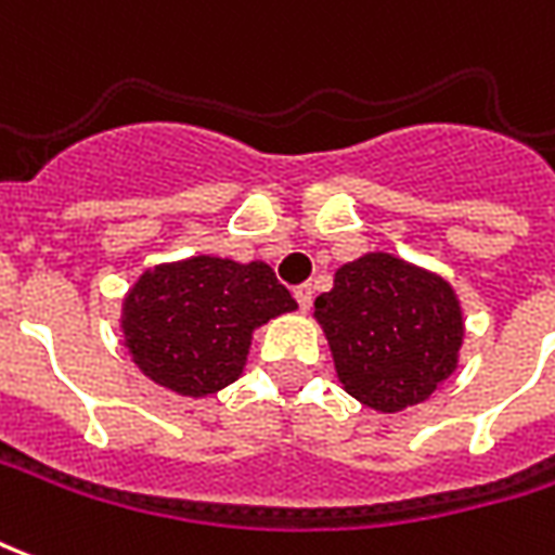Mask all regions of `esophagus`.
Returning a JSON list of instances; mask_svg holds the SVG:
<instances>
[{"instance_id":"1","label":"esophagus","mask_w":555,"mask_h":555,"mask_svg":"<svg viewBox=\"0 0 555 555\" xmlns=\"http://www.w3.org/2000/svg\"><path fill=\"white\" fill-rule=\"evenodd\" d=\"M294 299L299 302V311H309L314 291H311V285H299V288H294Z\"/></svg>"}]
</instances>
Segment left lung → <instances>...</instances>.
Segmentation results:
<instances>
[{
	"mask_svg": "<svg viewBox=\"0 0 555 555\" xmlns=\"http://www.w3.org/2000/svg\"><path fill=\"white\" fill-rule=\"evenodd\" d=\"M344 391L373 412L426 403L459 367L465 311L453 285L391 253L340 264L314 299Z\"/></svg>",
	"mask_w": 555,
	"mask_h": 555,
	"instance_id": "obj_1",
	"label": "left lung"
}]
</instances>
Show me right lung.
I'll return each instance as SVG.
<instances>
[{
	"instance_id": "right-lung-1",
	"label": "right lung",
	"mask_w": 555,
	"mask_h": 555,
	"mask_svg": "<svg viewBox=\"0 0 555 555\" xmlns=\"http://www.w3.org/2000/svg\"><path fill=\"white\" fill-rule=\"evenodd\" d=\"M297 311L273 267L191 256L146 267L120 306L138 371L179 397H208L244 373L256 330Z\"/></svg>"
}]
</instances>
